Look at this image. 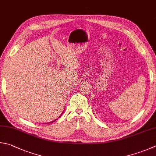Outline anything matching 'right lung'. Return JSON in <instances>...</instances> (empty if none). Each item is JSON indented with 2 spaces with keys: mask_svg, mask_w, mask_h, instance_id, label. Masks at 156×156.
Returning <instances> with one entry per match:
<instances>
[{
  "mask_svg": "<svg viewBox=\"0 0 156 156\" xmlns=\"http://www.w3.org/2000/svg\"><path fill=\"white\" fill-rule=\"evenodd\" d=\"M62 113L61 115H60V116H59V117H61V115H62ZM55 120H57V119H55V120H54V121H52V122H49V123H52V122H55ZM48 124H49V123H48Z\"/></svg>",
  "mask_w": 156,
  "mask_h": 156,
  "instance_id": "right-lung-1",
  "label": "right lung"
}]
</instances>
